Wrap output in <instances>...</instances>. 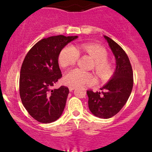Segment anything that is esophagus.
<instances>
[{
    "label": "esophagus",
    "mask_w": 152,
    "mask_h": 152,
    "mask_svg": "<svg viewBox=\"0 0 152 152\" xmlns=\"http://www.w3.org/2000/svg\"><path fill=\"white\" fill-rule=\"evenodd\" d=\"M68 89H69V90H70V92H72V91H73V90L75 89V87H74V86H70V85H69V86H68Z\"/></svg>",
    "instance_id": "esophagus-1"
}]
</instances>
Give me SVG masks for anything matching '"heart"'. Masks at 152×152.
<instances>
[{
  "instance_id": "obj_1",
  "label": "heart",
  "mask_w": 152,
  "mask_h": 152,
  "mask_svg": "<svg viewBox=\"0 0 152 152\" xmlns=\"http://www.w3.org/2000/svg\"><path fill=\"white\" fill-rule=\"evenodd\" d=\"M79 55H87L94 59V70L102 79H106L112 72L111 63L107 60V50L104 47L95 43H85L73 46L66 45L62 48L59 55V63L62 67H67L76 63ZM64 82L67 85L79 87L93 84L95 78L91 73L80 68H74L67 71L64 76Z\"/></svg>"
}]
</instances>
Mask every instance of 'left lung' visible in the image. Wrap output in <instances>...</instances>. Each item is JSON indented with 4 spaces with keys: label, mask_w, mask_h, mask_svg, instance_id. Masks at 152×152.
I'll list each match as a JSON object with an SVG mask.
<instances>
[{
    "label": "left lung",
    "mask_w": 152,
    "mask_h": 152,
    "mask_svg": "<svg viewBox=\"0 0 152 152\" xmlns=\"http://www.w3.org/2000/svg\"><path fill=\"white\" fill-rule=\"evenodd\" d=\"M116 59V69L111 80L101 88L102 92L87 91L88 107L94 115L110 118L126 103L133 87V71L128 56L117 42L104 36Z\"/></svg>",
    "instance_id": "left-lung-1"
}]
</instances>
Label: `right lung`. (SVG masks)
I'll return each mask as SVG.
<instances>
[{"mask_svg": "<svg viewBox=\"0 0 152 152\" xmlns=\"http://www.w3.org/2000/svg\"><path fill=\"white\" fill-rule=\"evenodd\" d=\"M77 36L43 38L27 53L20 69L19 91L21 102L33 118L49 124L62 114L69 90L52 87L62 76L58 58L62 49Z\"/></svg>", "mask_w": 152, "mask_h": 152, "instance_id": "obj_1", "label": "right lung"}]
</instances>
